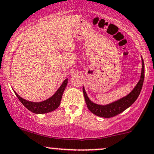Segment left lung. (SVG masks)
Listing matches in <instances>:
<instances>
[{"mask_svg":"<svg viewBox=\"0 0 154 154\" xmlns=\"http://www.w3.org/2000/svg\"><path fill=\"white\" fill-rule=\"evenodd\" d=\"M141 63H142V66H141L140 79L137 84L136 85V86L129 94L116 101L112 102V103L103 105L93 103L89 99L84 87H83L85 100L89 110L97 116L105 117V118H109V117L116 116L130 107L139 97L141 88H142L143 79H144V63H143L142 57H141Z\"/></svg>","mask_w":154,"mask_h":154,"instance_id":"8db88e82","label":"left lung"}]
</instances>
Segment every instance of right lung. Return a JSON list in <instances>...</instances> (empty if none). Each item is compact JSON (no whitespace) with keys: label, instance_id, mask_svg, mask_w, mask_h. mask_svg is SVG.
Here are the masks:
<instances>
[{"label":"right lung","instance_id":"1","mask_svg":"<svg viewBox=\"0 0 154 154\" xmlns=\"http://www.w3.org/2000/svg\"><path fill=\"white\" fill-rule=\"evenodd\" d=\"M68 79L64 80L61 86L59 88V89L52 96L42 102H32L27 100L20 96L17 93H15V91H14V93H15L16 96L17 97V98L20 100V101L24 106L29 111H31L32 112L35 114H45L54 111L59 107L63 91L66 87Z\"/></svg>","mask_w":154,"mask_h":154}]
</instances>
